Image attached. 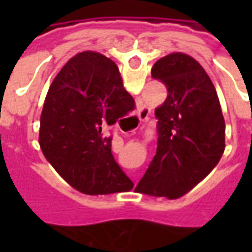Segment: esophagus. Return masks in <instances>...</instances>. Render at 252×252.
Listing matches in <instances>:
<instances>
[{"instance_id":"esophagus-1","label":"esophagus","mask_w":252,"mask_h":252,"mask_svg":"<svg viewBox=\"0 0 252 252\" xmlns=\"http://www.w3.org/2000/svg\"><path fill=\"white\" fill-rule=\"evenodd\" d=\"M137 117H139V120L140 121H146L148 119V115H150V110L144 106L143 104H140L137 106V112H136Z\"/></svg>"}]
</instances>
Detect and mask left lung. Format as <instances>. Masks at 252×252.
I'll return each mask as SVG.
<instances>
[{"label":"left lung","instance_id":"1","mask_svg":"<svg viewBox=\"0 0 252 252\" xmlns=\"http://www.w3.org/2000/svg\"><path fill=\"white\" fill-rule=\"evenodd\" d=\"M151 75L169 93L155 109L158 147L137 188L144 194L174 200L219 163L225 148V123L216 89L194 58L169 54L155 62Z\"/></svg>","mask_w":252,"mask_h":252}]
</instances>
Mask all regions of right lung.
I'll return each mask as SVG.
<instances>
[{"label": "right lung", "mask_w": 252, "mask_h": 252, "mask_svg": "<svg viewBox=\"0 0 252 252\" xmlns=\"http://www.w3.org/2000/svg\"><path fill=\"white\" fill-rule=\"evenodd\" d=\"M135 109L119 67L102 54L83 51L58 72L44 99L39 144L68 185L83 194H110L133 188L112 155L105 126Z\"/></svg>", "instance_id": "add662e5"}]
</instances>
